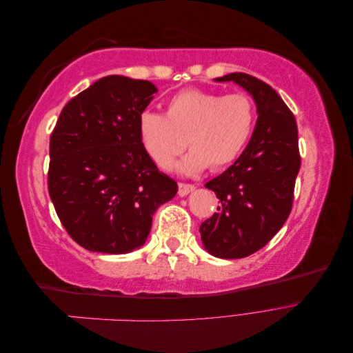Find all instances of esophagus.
I'll return each instance as SVG.
<instances>
[{
	"label": "esophagus",
	"mask_w": 353,
	"mask_h": 353,
	"mask_svg": "<svg viewBox=\"0 0 353 353\" xmlns=\"http://www.w3.org/2000/svg\"><path fill=\"white\" fill-rule=\"evenodd\" d=\"M196 187L193 185V184H184V183H179L178 184V194L181 196V197H184V196H187V194H190L191 191H193Z\"/></svg>",
	"instance_id": "esophagus-1"
}]
</instances>
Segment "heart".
<instances>
[{
	"label": "heart",
	"instance_id": "obj_1",
	"mask_svg": "<svg viewBox=\"0 0 353 353\" xmlns=\"http://www.w3.org/2000/svg\"><path fill=\"white\" fill-rule=\"evenodd\" d=\"M254 123L256 109L249 95L184 90L170 97L165 114L144 110L140 134L159 168H168L188 145L191 152L178 169L193 175L208 166L221 169L232 163L248 145Z\"/></svg>",
	"mask_w": 353,
	"mask_h": 353
}]
</instances>
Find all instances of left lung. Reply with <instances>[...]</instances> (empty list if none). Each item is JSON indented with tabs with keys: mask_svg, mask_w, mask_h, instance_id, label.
Returning a JSON list of instances; mask_svg holds the SVG:
<instances>
[{
	"mask_svg": "<svg viewBox=\"0 0 353 353\" xmlns=\"http://www.w3.org/2000/svg\"><path fill=\"white\" fill-rule=\"evenodd\" d=\"M216 82H236L258 110L248 147L225 172L206 183L219 199L218 212L200 225L205 249L216 258L240 259L262 249L292 212L301 169L293 113L268 83L248 73H230Z\"/></svg>",
	"mask_w": 353,
	"mask_h": 353,
	"instance_id": "obj_1",
	"label": "left lung"
}]
</instances>
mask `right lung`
Listing matches in <instances>:
<instances>
[{
    "mask_svg": "<svg viewBox=\"0 0 353 353\" xmlns=\"http://www.w3.org/2000/svg\"><path fill=\"white\" fill-rule=\"evenodd\" d=\"M157 88L110 74L63 108L50 138L48 193L63 227L83 249H140L156 209L178 185L145 152L140 116Z\"/></svg>",
    "mask_w": 353,
    "mask_h": 353,
    "instance_id": "obj_1",
    "label": "right lung"
}]
</instances>
